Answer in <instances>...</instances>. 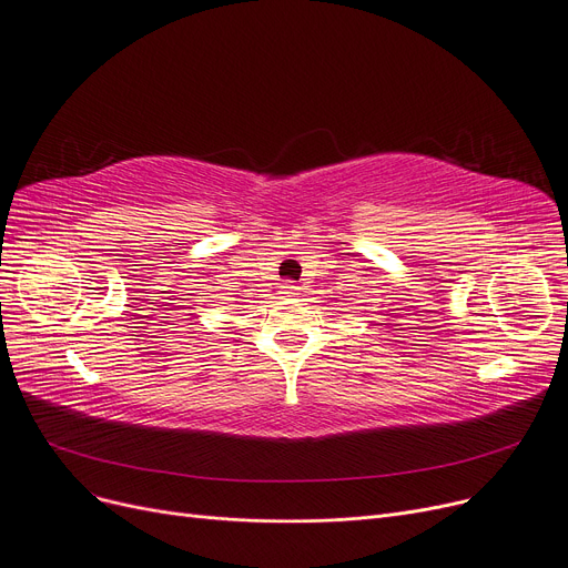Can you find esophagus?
Returning <instances> with one entry per match:
<instances>
[{"instance_id":"34e87169","label":"esophagus","mask_w":568,"mask_h":568,"mask_svg":"<svg viewBox=\"0 0 568 568\" xmlns=\"http://www.w3.org/2000/svg\"><path fill=\"white\" fill-rule=\"evenodd\" d=\"M296 290H300V287H296L292 281H285V283H281V292H283V294H287V296L296 294Z\"/></svg>"}]
</instances>
